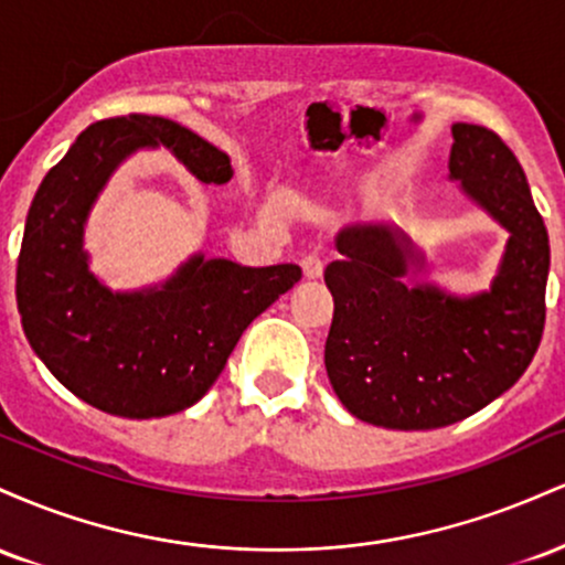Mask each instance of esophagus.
<instances>
[{
    "instance_id": "esophagus-1",
    "label": "esophagus",
    "mask_w": 565,
    "mask_h": 565,
    "mask_svg": "<svg viewBox=\"0 0 565 565\" xmlns=\"http://www.w3.org/2000/svg\"><path fill=\"white\" fill-rule=\"evenodd\" d=\"M300 265H302L305 278H321V274H323V260H321V257L308 255V257H302Z\"/></svg>"
}]
</instances>
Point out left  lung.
Here are the masks:
<instances>
[{"instance_id":"obj_1","label":"left lung","mask_w":565,"mask_h":565,"mask_svg":"<svg viewBox=\"0 0 565 565\" xmlns=\"http://www.w3.org/2000/svg\"><path fill=\"white\" fill-rule=\"evenodd\" d=\"M451 180L510 233L489 291L454 297L408 287L423 252L404 231L348 225L323 281L334 297L323 350L329 382L353 417L433 430L481 412L526 372L544 329L550 238L515 153L489 127H451Z\"/></svg>"}]
</instances>
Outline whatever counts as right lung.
I'll return each mask as SVG.
<instances>
[{
  "mask_svg": "<svg viewBox=\"0 0 565 565\" xmlns=\"http://www.w3.org/2000/svg\"><path fill=\"white\" fill-rule=\"evenodd\" d=\"M164 146L201 183H228V153L161 116L89 125L44 174L18 257L15 297L29 345L61 385L127 419L183 412L215 385L238 337L302 278L297 265L193 255L161 287L111 291L89 274L84 225L97 193L138 148Z\"/></svg>",
  "mask_w": 565,
  "mask_h": 565,
  "instance_id": "add662e5",
  "label": "right lung"
}]
</instances>
